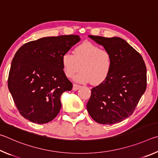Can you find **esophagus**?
<instances>
[{"label":"esophagus","instance_id":"esophagus-1","mask_svg":"<svg viewBox=\"0 0 158 158\" xmlns=\"http://www.w3.org/2000/svg\"><path fill=\"white\" fill-rule=\"evenodd\" d=\"M81 87V85H77V84H73V91H76V90H77V89H79Z\"/></svg>","mask_w":158,"mask_h":158}]
</instances>
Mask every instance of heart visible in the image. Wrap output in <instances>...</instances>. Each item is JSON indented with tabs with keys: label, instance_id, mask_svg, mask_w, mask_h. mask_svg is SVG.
<instances>
[{
	"label": "heart",
	"instance_id": "b5f03b06",
	"mask_svg": "<svg viewBox=\"0 0 158 158\" xmlns=\"http://www.w3.org/2000/svg\"><path fill=\"white\" fill-rule=\"evenodd\" d=\"M62 64L66 77H73L81 69L82 71L76 76L77 81L98 85L110 76L112 59L108 51L89 41H85L76 46L73 54H63Z\"/></svg>",
	"mask_w": 158,
	"mask_h": 158
}]
</instances>
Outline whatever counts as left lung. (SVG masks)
Masks as SVG:
<instances>
[{
  "mask_svg": "<svg viewBox=\"0 0 158 158\" xmlns=\"http://www.w3.org/2000/svg\"><path fill=\"white\" fill-rule=\"evenodd\" d=\"M89 37L110 52L112 66L106 81L91 89L87 111L98 123H119L132 114L145 92L147 77L144 61L123 39Z\"/></svg>",
  "mask_w": 158,
  "mask_h": 158,
  "instance_id": "obj_1",
  "label": "left lung"
}]
</instances>
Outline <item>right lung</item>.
Listing matches in <instances>:
<instances>
[{
	"label": "right lung",
	"mask_w": 158,
	"mask_h": 158,
	"mask_svg": "<svg viewBox=\"0 0 158 158\" xmlns=\"http://www.w3.org/2000/svg\"><path fill=\"white\" fill-rule=\"evenodd\" d=\"M79 41V36L73 35L44 37L16 51L7 85L22 117L41 124L59 114L61 95L73 87L63 70L62 56Z\"/></svg>",
	"instance_id": "add662e5"
}]
</instances>
